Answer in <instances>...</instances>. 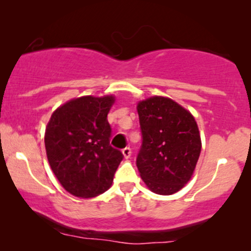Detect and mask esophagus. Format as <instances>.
<instances>
[{
    "mask_svg": "<svg viewBox=\"0 0 251 251\" xmlns=\"http://www.w3.org/2000/svg\"><path fill=\"white\" fill-rule=\"evenodd\" d=\"M131 153H132V151H131V149L128 148V146H126L125 149H123V154H124V157L126 158V159L131 157Z\"/></svg>",
    "mask_w": 251,
    "mask_h": 251,
    "instance_id": "34e87169",
    "label": "esophagus"
}]
</instances>
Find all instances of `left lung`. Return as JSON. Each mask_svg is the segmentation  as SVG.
<instances>
[{
  "label": "left lung",
  "mask_w": 251,
  "mask_h": 251,
  "mask_svg": "<svg viewBox=\"0 0 251 251\" xmlns=\"http://www.w3.org/2000/svg\"><path fill=\"white\" fill-rule=\"evenodd\" d=\"M137 109L143 138L137 155L140 177L154 194H175L190 180L200 158L197 123L169 98H149Z\"/></svg>",
  "instance_id": "obj_1"
}]
</instances>
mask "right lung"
Masks as SVG:
<instances>
[{
    "label": "right lung",
    "instance_id": "1",
    "mask_svg": "<svg viewBox=\"0 0 251 251\" xmlns=\"http://www.w3.org/2000/svg\"><path fill=\"white\" fill-rule=\"evenodd\" d=\"M114 97H81L60 106L46 128L48 162L60 184L76 197L91 198L112 185L123 160L109 145L107 114Z\"/></svg>",
    "mask_w": 251,
    "mask_h": 251
}]
</instances>
